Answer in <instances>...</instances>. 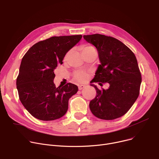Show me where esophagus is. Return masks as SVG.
<instances>
[{
	"label": "esophagus",
	"instance_id": "esophagus-1",
	"mask_svg": "<svg viewBox=\"0 0 159 159\" xmlns=\"http://www.w3.org/2000/svg\"><path fill=\"white\" fill-rule=\"evenodd\" d=\"M85 87H86V86L84 85V84H80V85H79V86H78V88H79V90H81V89H84Z\"/></svg>",
	"mask_w": 159,
	"mask_h": 159
}]
</instances>
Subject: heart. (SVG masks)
<instances>
[{
    "instance_id": "b5f03b06",
    "label": "heart",
    "mask_w": 159,
    "mask_h": 159,
    "mask_svg": "<svg viewBox=\"0 0 159 159\" xmlns=\"http://www.w3.org/2000/svg\"><path fill=\"white\" fill-rule=\"evenodd\" d=\"M95 49V48L92 46H86L82 49V53L89 51V50H93ZM88 77V75L86 72L82 71H77L75 73L74 77L75 79L79 80V81H84L87 79Z\"/></svg>"
}]
</instances>
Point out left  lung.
Instances as JSON below:
<instances>
[{
  "label": "left lung",
  "instance_id": "left-lung-1",
  "mask_svg": "<svg viewBox=\"0 0 159 159\" xmlns=\"http://www.w3.org/2000/svg\"><path fill=\"white\" fill-rule=\"evenodd\" d=\"M97 49L99 64L91 83H109L107 89L97 91L89 102L90 110L97 118L113 120L126 114L137 99L142 82L135 54L120 40L101 34L83 36Z\"/></svg>",
  "mask_w": 159,
  "mask_h": 159
}]
</instances>
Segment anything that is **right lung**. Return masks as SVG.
Wrapping results in <instances>:
<instances>
[{"mask_svg":"<svg viewBox=\"0 0 159 159\" xmlns=\"http://www.w3.org/2000/svg\"><path fill=\"white\" fill-rule=\"evenodd\" d=\"M81 35L52 37L31 46L23 57L16 79L19 99L26 110L41 120H53L68 111L69 99L78 91L68 83L55 87L54 70Z\"/></svg>","mask_w":159,"mask_h":159,"instance_id":"add662e5","label":"right lung"}]
</instances>
